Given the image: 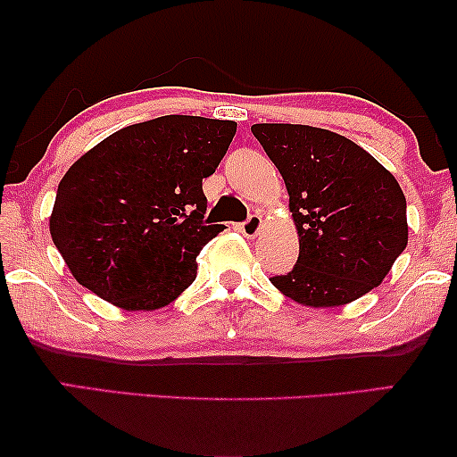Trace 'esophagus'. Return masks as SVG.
<instances>
[{
    "instance_id": "obj_1",
    "label": "esophagus",
    "mask_w": 457,
    "mask_h": 457,
    "mask_svg": "<svg viewBox=\"0 0 457 457\" xmlns=\"http://www.w3.org/2000/svg\"><path fill=\"white\" fill-rule=\"evenodd\" d=\"M262 230V216L253 214L249 216L245 222H241V233L247 237V239H253V237H258Z\"/></svg>"
}]
</instances>
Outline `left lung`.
<instances>
[{"instance_id": "obj_1", "label": "left lung", "mask_w": 457, "mask_h": 457, "mask_svg": "<svg viewBox=\"0 0 457 457\" xmlns=\"http://www.w3.org/2000/svg\"><path fill=\"white\" fill-rule=\"evenodd\" d=\"M278 168L299 235V258L272 285L293 302L335 308L383 283L408 245L395 177L347 137L305 124H253Z\"/></svg>"}]
</instances>
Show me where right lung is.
Instances as JSON below:
<instances>
[{
  "label": "right lung",
  "instance_id": "right-lung-1",
  "mask_svg": "<svg viewBox=\"0 0 457 457\" xmlns=\"http://www.w3.org/2000/svg\"><path fill=\"white\" fill-rule=\"evenodd\" d=\"M237 133L233 120L160 116L105 137L60 180L49 233L80 285L122 310H158L197 277L222 230L204 220L202 180Z\"/></svg>",
  "mask_w": 457,
  "mask_h": 457
}]
</instances>
